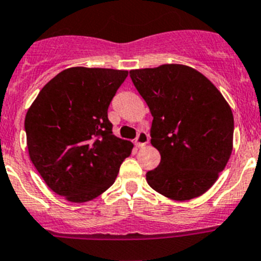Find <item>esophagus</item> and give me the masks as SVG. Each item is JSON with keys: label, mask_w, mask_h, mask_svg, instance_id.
Masks as SVG:
<instances>
[{"label": "esophagus", "mask_w": 261, "mask_h": 261, "mask_svg": "<svg viewBox=\"0 0 261 261\" xmlns=\"http://www.w3.org/2000/svg\"><path fill=\"white\" fill-rule=\"evenodd\" d=\"M149 143V135L145 133V131H141V133H139L138 138L135 139V145L138 146V148H143L144 145H146V144Z\"/></svg>", "instance_id": "34e87169"}]
</instances>
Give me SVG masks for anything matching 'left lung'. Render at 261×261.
<instances>
[{"instance_id": "obj_1", "label": "left lung", "mask_w": 261, "mask_h": 261, "mask_svg": "<svg viewBox=\"0 0 261 261\" xmlns=\"http://www.w3.org/2000/svg\"><path fill=\"white\" fill-rule=\"evenodd\" d=\"M130 77L153 116L150 143L161 153L159 166L146 172L149 186L172 200L198 198L231 156V107L211 80L185 65L131 70Z\"/></svg>"}]
</instances>
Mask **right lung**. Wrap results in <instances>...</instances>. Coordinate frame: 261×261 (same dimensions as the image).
<instances>
[{"instance_id":"1","label":"right lung","mask_w":261,"mask_h":261,"mask_svg":"<svg viewBox=\"0 0 261 261\" xmlns=\"http://www.w3.org/2000/svg\"><path fill=\"white\" fill-rule=\"evenodd\" d=\"M128 71L70 67L40 90L25 116L32 163L52 191L85 203L110 189L131 154L113 135L108 107Z\"/></svg>"}]
</instances>
